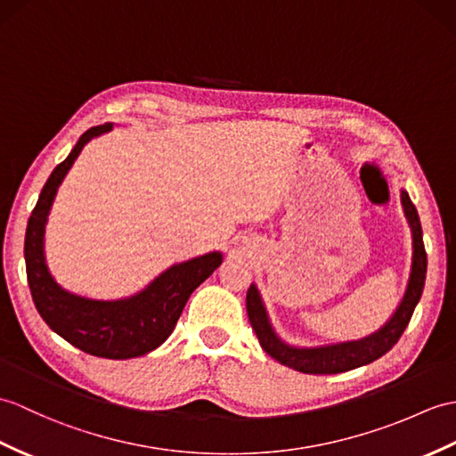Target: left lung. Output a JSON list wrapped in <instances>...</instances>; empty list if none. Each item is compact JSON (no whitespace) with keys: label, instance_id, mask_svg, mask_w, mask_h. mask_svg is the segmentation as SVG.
Here are the masks:
<instances>
[{"label":"left lung","instance_id":"1","mask_svg":"<svg viewBox=\"0 0 456 456\" xmlns=\"http://www.w3.org/2000/svg\"><path fill=\"white\" fill-rule=\"evenodd\" d=\"M400 198L406 219L411 227V248H414V252H411V272L408 288L396 313L393 314V319L375 334L363 338V340L324 347H293L281 342L276 332H273L266 309H264V303L260 299V293L254 285H250L247 291V313L252 330L256 332V338L260 346L264 347V352L272 355L281 365L295 369V371H301L306 375H336L346 373L349 369L373 363L375 359L383 357L388 349L400 340V336L406 330V326L411 319V313H414L416 305L421 297L428 272V254L426 247H423L418 209L411 204V200L404 190H402Z\"/></svg>","mask_w":456,"mask_h":456}]
</instances>
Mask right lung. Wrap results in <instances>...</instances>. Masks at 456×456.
I'll return each instance as SVG.
<instances>
[{
	"label": "right lung",
	"instance_id": "right-lung-1",
	"mask_svg": "<svg viewBox=\"0 0 456 456\" xmlns=\"http://www.w3.org/2000/svg\"><path fill=\"white\" fill-rule=\"evenodd\" d=\"M112 130V124L94 126L85 132L66 161H61L38 196L28 217L25 235V264L30 295L45 322L63 340L81 352L107 357L130 359L150 354L161 346L184 305L200 283L206 281L221 264V252H209L168 268L143 291L120 301H94L73 295L50 276L45 260V227L52 202L63 176L93 137Z\"/></svg>",
	"mask_w": 456,
	"mask_h": 456
}]
</instances>
